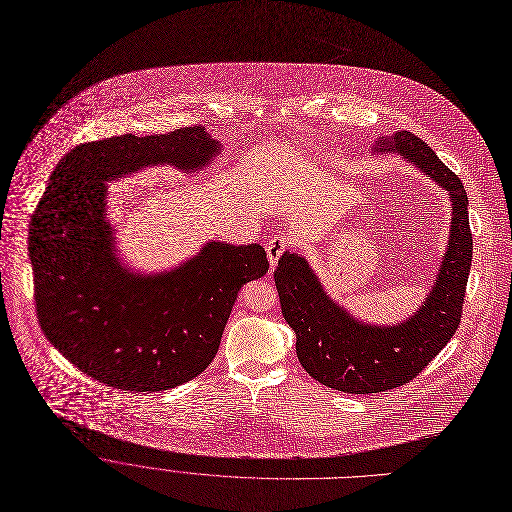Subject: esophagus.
<instances>
[{"label": "esophagus", "mask_w": 512, "mask_h": 512, "mask_svg": "<svg viewBox=\"0 0 512 512\" xmlns=\"http://www.w3.org/2000/svg\"><path fill=\"white\" fill-rule=\"evenodd\" d=\"M288 244H290V238H286V236H276L266 244V256H268V262L272 268L278 264V260L286 252Z\"/></svg>", "instance_id": "1"}]
</instances>
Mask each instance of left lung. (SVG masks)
<instances>
[{"instance_id": "obj_1", "label": "left lung", "mask_w": 512, "mask_h": 512, "mask_svg": "<svg viewBox=\"0 0 512 512\" xmlns=\"http://www.w3.org/2000/svg\"><path fill=\"white\" fill-rule=\"evenodd\" d=\"M375 151L399 153L442 185L452 199L448 250L426 302L397 325L353 319L323 288L302 256L284 252L274 270L284 321L296 335L300 365L319 383L345 393H379L410 383L454 337L472 264L468 195L438 155L414 133L381 137Z\"/></svg>"}]
</instances>
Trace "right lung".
Wrapping results in <instances>:
<instances>
[{
	"instance_id": "add662e5",
	"label": "right lung",
	"mask_w": 512,
	"mask_h": 512,
	"mask_svg": "<svg viewBox=\"0 0 512 512\" xmlns=\"http://www.w3.org/2000/svg\"><path fill=\"white\" fill-rule=\"evenodd\" d=\"M220 153L206 127L121 135L66 153L30 222L36 313L46 339L88 377L125 391L177 387L214 361L242 286L268 272L258 244L208 242L161 274L115 256L107 183L151 165L199 171Z\"/></svg>"
}]
</instances>
